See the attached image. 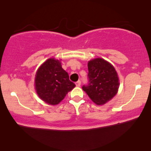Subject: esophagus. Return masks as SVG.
Returning <instances> with one entry per match:
<instances>
[{"label": "esophagus", "instance_id": "esophagus-1", "mask_svg": "<svg viewBox=\"0 0 151 151\" xmlns=\"http://www.w3.org/2000/svg\"><path fill=\"white\" fill-rule=\"evenodd\" d=\"M80 84H81V82H80V80H78V81L76 82V85L77 86H80Z\"/></svg>", "mask_w": 151, "mask_h": 151}]
</instances>
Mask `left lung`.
<instances>
[{
  "instance_id": "obj_1",
  "label": "left lung",
  "mask_w": 151,
  "mask_h": 151,
  "mask_svg": "<svg viewBox=\"0 0 151 151\" xmlns=\"http://www.w3.org/2000/svg\"><path fill=\"white\" fill-rule=\"evenodd\" d=\"M88 84L82 86L95 104L102 105L111 100L118 91V76L113 66L102 58L88 63Z\"/></svg>"
}]
</instances>
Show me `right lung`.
<instances>
[{
    "label": "right lung",
    "instance_id": "add662e5",
    "mask_svg": "<svg viewBox=\"0 0 151 151\" xmlns=\"http://www.w3.org/2000/svg\"><path fill=\"white\" fill-rule=\"evenodd\" d=\"M76 86L58 60L49 58L38 68L35 77V88L41 100L56 105Z\"/></svg>",
    "mask_w": 151,
    "mask_h": 151
}]
</instances>
